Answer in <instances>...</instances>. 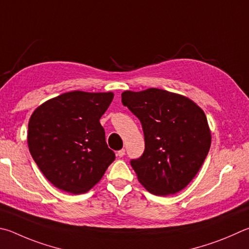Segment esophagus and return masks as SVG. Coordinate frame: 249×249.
Masks as SVG:
<instances>
[{
  "label": "esophagus",
  "instance_id": "esophagus-1",
  "mask_svg": "<svg viewBox=\"0 0 249 249\" xmlns=\"http://www.w3.org/2000/svg\"><path fill=\"white\" fill-rule=\"evenodd\" d=\"M116 156L120 157V158L124 157V156H125V149H121V150L117 151V152H116Z\"/></svg>",
  "mask_w": 249,
  "mask_h": 249
}]
</instances>
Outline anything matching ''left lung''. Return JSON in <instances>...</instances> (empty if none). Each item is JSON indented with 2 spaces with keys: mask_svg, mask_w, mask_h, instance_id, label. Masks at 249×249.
<instances>
[{
  "mask_svg": "<svg viewBox=\"0 0 249 249\" xmlns=\"http://www.w3.org/2000/svg\"><path fill=\"white\" fill-rule=\"evenodd\" d=\"M122 103L142 126L144 151L130 160L139 182L157 196L182 191L209 152L211 133L205 113L191 99L158 88L124 91Z\"/></svg>",
  "mask_w": 249,
  "mask_h": 249,
  "instance_id": "8db88e82",
  "label": "left lung"
}]
</instances>
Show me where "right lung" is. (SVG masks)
I'll return each instance as SVG.
<instances>
[{
    "mask_svg": "<svg viewBox=\"0 0 249 249\" xmlns=\"http://www.w3.org/2000/svg\"><path fill=\"white\" fill-rule=\"evenodd\" d=\"M113 97L112 92H66L31 115L27 137L31 157L61 191L88 192L115 160L100 124Z\"/></svg>",
    "mask_w": 249,
    "mask_h": 249,
    "instance_id": "1",
    "label": "right lung"
}]
</instances>
